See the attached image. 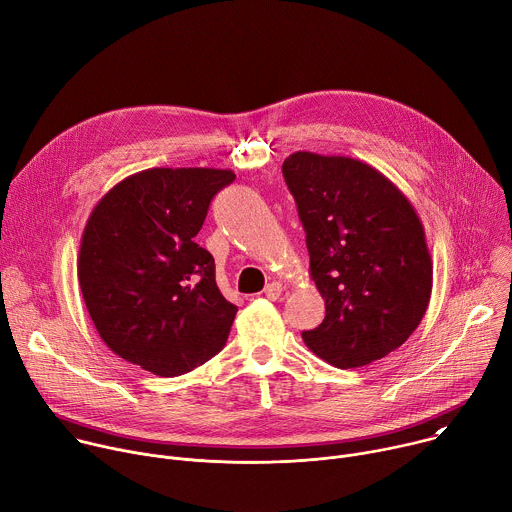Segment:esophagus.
<instances>
[{
    "label": "esophagus",
    "instance_id": "esophagus-1",
    "mask_svg": "<svg viewBox=\"0 0 512 512\" xmlns=\"http://www.w3.org/2000/svg\"><path fill=\"white\" fill-rule=\"evenodd\" d=\"M281 291H283V285H281L279 281H271V283H267V285H265L263 294H265V298H269V300H279Z\"/></svg>",
    "mask_w": 512,
    "mask_h": 512
}]
</instances>
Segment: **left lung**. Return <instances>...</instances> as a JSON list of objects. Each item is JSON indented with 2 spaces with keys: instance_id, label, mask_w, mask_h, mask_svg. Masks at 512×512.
<instances>
[{
  "instance_id": "1",
  "label": "left lung",
  "mask_w": 512,
  "mask_h": 512,
  "mask_svg": "<svg viewBox=\"0 0 512 512\" xmlns=\"http://www.w3.org/2000/svg\"><path fill=\"white\" fill-rule=\"evenodd\" d=\"M310 251L324 322L302 334L338 369L385 358L421 324L433 261L411 200L383 172L348 156L296 152L283 162Z\"/></svg>"
}]
</instances>
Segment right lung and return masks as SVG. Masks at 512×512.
<instances>
[{"label": "right lung", "instance_id": "add662e5", "mask_svg": "<svg viewBox=\"0 0 512 512\" xmlns=\"http://www.w3.org/2000/svg\"><path fill=\"white\" fill-rule=\"evenodd\" d=\"M233 170L150 168L117 182L93 206L77 275L101 340L158 377L200 367L229 338L212 255L196 245L212 196Z\"/></svg>", "mask_w": 512, "mask_h": 512}]
</instances>
